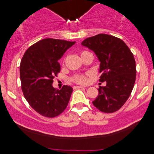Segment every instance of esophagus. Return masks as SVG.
I'll use <instances>...</instances> for the list:
<instances>
[{"label":"esophagus","mask_w":154,"mask_h":154,"mask_svg":"<svg viewBox=\"0 0 154 154\" xmlns=\"http://www.w3.org/2000/svg\"><path fill=\"white\" fill-rule=\"evenodd\" d=\"M74 88H83V86H75Z\"/></svg>","instance_id":"34e87169"}]
</instances>
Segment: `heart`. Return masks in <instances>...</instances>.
I'll use <instances>...</instances> for the list:
<instances>
[{
    "instance_id": "1",
    "label": "heart",
    "mask_w": 154,
    "mask_h": 154,
    "mask_svg": "<svg viewBox=\"0 0 154 154\" xmlns=\"http://www.w3.org/2000/svg\"><path fill=\"white\" fill-rule=\"evenodd\" d=\"M88 53V51H83L80 52V55L81 57H83V55ZM88 74H74L72 77H71V80H72L74 83H77V84H82L84 85L86 84L88 81Z\"/></svg>"
}]
</instances>
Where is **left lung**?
Masks as SVG:
<instances>
[{
  "label": "left lung",
  "mask_w": 154,
  "mask_h": 154,
  "mask_svg": "<svg viewBox=\"0 0 154 154\" xmlns=\"http://www.w3.org/2000/svg\"><path fill=\"white\" fill-rule=\"evenodd\" d=\"M82 45L92 50L100 60L98 95L92 102L100 111L112 113L120 109L130 97L136 77L133 53L121 38L100 33L87 38Z\"/></svg>",
  "instance_id": "1"
}]
</instances>
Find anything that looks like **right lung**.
I'll return each mask as SVG.
<instances>
[{"label":"right lung","mask_w":154,"mask_h":154,"mask_svg":"<svg viewBox=\"0 0 154 154\" xmlns=\"http://www.w3.org/2000/svg\"><path fill=\"white\" fill-rule=\"evenodd\" d=\"M75 43L66 40L44 38L26 51L20 64L21 89L29 106L41 116L54 118L67 107L72 87L61 89L52 86L60 72L58 60Z\"/></svg>","instance_id":"1"}]
</instances>
